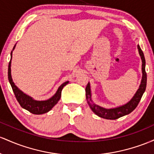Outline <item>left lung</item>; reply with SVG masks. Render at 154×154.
<instances>
[{"label":"left lung","mask_w":154,"mask_h":154,"mask_svg":"<svg viewBox=\"0 0 154 154\" xmlns=\"http://www.w3.org/2000/svg\"><path fill=\"white\" fill-rule=\"evenodd\" d=\"M137 49L141 60H142V79H141L140 84L139 86V89H137L134 95L132 97V99L129 100L128 103L124 105H120V106L110 108H106L100 106L93 102L92 98H91V91L89 82L86 85V100H87V103L91 110L99 117L105 119H110V120H114V119H117L120 117L128 115L129 113H130L131 112H132L135 109L139 102L140 101L143 93L146 91L147 75L146 72V60H145L144 54H143V51L141 50L139 45H137Z\"/></svg>","instance_id":"8db88e82"}]
</instances>
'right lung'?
<instances>
[{
    "label": "right lung",
    "instance_id": "1",
    "mask_svg": "<svg viewBox=\"0 0 154 154\" xmlns=\"http://www.w3.org/2000/svg\"><path fill=\"white\" fill-rule=\"evenodd\" d=\"M15 46H16V44L14 45L13 50H12L11 52V60H10L9 64H8V78L17 101L19 102V103L21 105L22 108L28 110L29 112L33 113V114L40 115L43 114V113H47V112H49L50 110L52 109L53 107L58 103L60 97H61V92L63 87L65 86H66L69 83V82H64L63 84H61L54 95L51 97H50L49 99L46 100H35L32 97H31L30 96L26 94L25 93H24L23 91L20 90V89L15 85V84L14 83L13 79H12L11 77V65L12 52H13L14 49H15Z\"/></svg>",
    "mask_w": 154,
    "mask_h": 154
}]
</instances>
